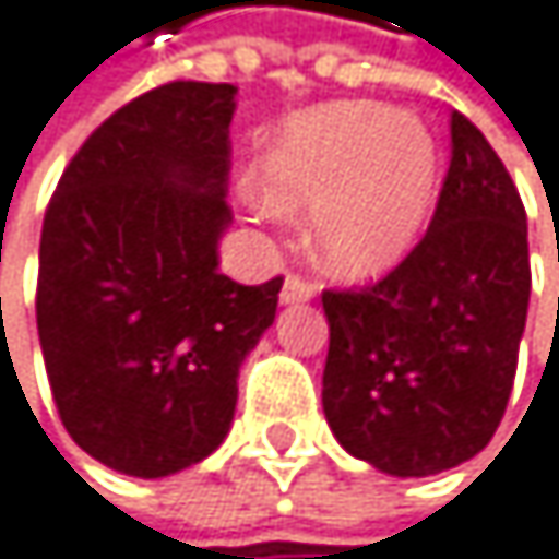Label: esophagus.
Here are the masks:
<instances>
[{"label":"esophagus","mask_w":559,"mask_h":559,"mask_svg":"<svg viewBox=\"0 0 559 559\" xmlns=\"http://www.w3.org/2000/svg\"><path fill=\"white\" fill-rule=\"evenodd\" d=\"M318 292V285L311 277H301V274H288L285 277V288H282V301L285 305H298V301H311Z\"/></svg>","instance_id":"esophagus-1"}]
</instances>
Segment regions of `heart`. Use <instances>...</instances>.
I'll use <instances>...</instances> for the list:
<instances>
[{
	"mask_svg": "<svg viewBox=\"0 0 559 559\" xmlns=\"http://www.w3.org/2000/svg\"><path fill=\"white\" fill-rule=\"evenodd\" d=\"M429 127L376 103L298 114L258 160V194L274 211L314 207L311 241L338 274H372L413 248L436 201Z\"/></svg>",
	"mask_w": 559,
	"mask_h": 559,
	"instance_id": "heart-1",
	"label": "heart"
}]
</instances>
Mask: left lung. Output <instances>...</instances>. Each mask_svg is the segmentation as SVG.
<instances>
[{"instance_id": "obj_1", "label": "left lung", "mask_w": 559, "mask_h": 559, "mask_svg": "<svg viewBox=\"0 0 559 559\" xmlns=\"http://www.w3.org/2000/svg\"><path fill=\"white\" fill-rule=\"evenodd\" d=\"M429 230L385 277L329 288L321 405L355 460L432 476L497 432L530 305L526 211L497 150L460 110Z\"/></svg>"}]
</instances>
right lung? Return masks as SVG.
<instances>
[{"mask_svg":"<svg viewBox=\"0 0 559 559\" xmlns=\"http://www.w3.org/2000/svg\"><path fill=\"white\" fill-rule=\"evenodd\" d=\"M230 83L174 80L106 117L62 170L39 241L36 325L59 419L103 466L157 479L224 442L238 369L282 277L217 271Z\"/></svg>","mask_w":559,"mask_h":559,"instance_id":"obj_1","label":"right lung"}]
</instances>
